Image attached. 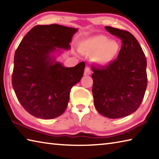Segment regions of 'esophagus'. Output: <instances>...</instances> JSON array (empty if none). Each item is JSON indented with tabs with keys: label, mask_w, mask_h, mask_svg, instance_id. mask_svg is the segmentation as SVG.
Segmentation results:
<instances>
[{
	"label": "esophagus",
	"mask_w": 159,
	"mask_h": 159,
	"mask_svg": "<svg viewBox=\"0 0 159 159\" xmlns=\"http://www.w3.org/2000/svg\"><path fill=\"white\" fill-rule=\"evenodd\" d=\"M91 71L90 70V68L89 67H86L84 70V75L86 76L89 75H91Z\"/></svg>",
	"instance_id": "34e87169"
}]
</instances>
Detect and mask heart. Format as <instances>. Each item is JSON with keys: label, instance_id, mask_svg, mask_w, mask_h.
<instances>
[{"label": "heart", "instance_id": "1", "mask_svg": "<svg viewBox=\"0 0 159 159\" xmlns=\"http://www.w3.org/2000/svg\"><path fill=\"white\" fill-rule=\"evenodd\" d=\"M81 50L93 54V61L100 65L111 63L118 55L120 45L115 40H109L104 35H97L86 39L81 46Z\"/></svg>", "mask_w": 159, "mask_h": 159}]
</instances>
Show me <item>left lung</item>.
Listing matches in <instances>:
<instances>
[{
    "label": "left lung",
    "mask_w": 159,
    "mask_h": 159,
    "mask_svg": "<svg viewBox=\"0 0 159 159\" xmlns=\"http://www.w3.org/2000/svg\"><path fill=\"white\" fill-rule=\"evenodd\" d=\"M105 29L122 45L115 61L107 66L92 67L94 106L102 116L120 118L135 112L142 102L148 85L147 60L130 32L109 26Z\"/></svg>",
    "instance_id": "8db88e82"
}]
</instances>
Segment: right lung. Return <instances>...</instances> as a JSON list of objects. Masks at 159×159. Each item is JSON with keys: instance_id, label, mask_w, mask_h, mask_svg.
Here are the masks:
<instances>
[{"instance_id": "1", "label": "right lung", "mask_w": 159, "mask_h": 159, "mask_svg": "<svg viewBox=\"0 0 159 159\" xmlns=\"http://www.w3.org/2000/svg\"><path fill=\"white\" fill-rule=\"evenodd\" d=\"M78 29L57 24L37 25L20 41L14 54L12 86L30 114L53 119L66 109L71 88L82 79L85 63L65 67L57 58Z\"/></svg>"}]
</instances>
